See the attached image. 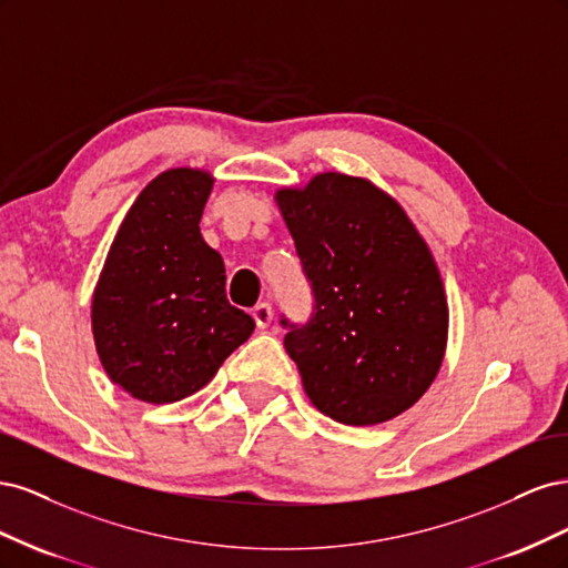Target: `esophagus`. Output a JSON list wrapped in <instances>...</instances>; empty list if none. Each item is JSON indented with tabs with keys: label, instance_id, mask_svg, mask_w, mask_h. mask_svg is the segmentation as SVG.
Returning a JSON list of instances; mask_svg holds the SVG:
<instances>
[{
	"label": "esophagus",
	"instance_id": "esophagus-1",
	"mask_svg": "<svg viewBox=\"0 0 568 568\" xmlns=\"http://www.w3.org/2000/svg\"><path fill=\"white\" fill-rule=\"evenodd\" d=\"M251 315H253V320L257 324V329H265V326H270V322L274 317L270 303H257L253 311H251Z\"/></svg>",
	"mask_w": 568,
	"mask_h": 568
}]
</instances>
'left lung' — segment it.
<instances>
[{"label":"left lung","mask_w":568,"mask_h":568,"mask_svg":"<svg viewBox=\"0 0 568 568\" xmlns=\"http://www.w3.org/2000/svg\"><path fill=\"white\" fill-rule=\"evenodd\" d=\"M313 286V317L284 348L311 403L348 426L403 415L434 384L448 298L403 205L365 178L320 173L274 194Z\"/></svg>","instance_id":"8db88e82"}]
</instances>
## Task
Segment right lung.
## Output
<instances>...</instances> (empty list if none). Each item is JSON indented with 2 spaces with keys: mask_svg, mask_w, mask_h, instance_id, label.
Wrapping results in <instances>:
<instances>
[{
  "mask_svg": "<svg viewBox=\"0 0 568 568\" xmlns=\"http://www.w3.org/2000/svg\"><path fill=\"white\" fill-rule=\"evenodd\" d=\"M213 175L170 168L136 196L92 298V334L109 379L132 398L178 403L209 384L253 334L225 294V263L199 222Z\"/></svg>",
  "mask_w": 568,
  "mask_h": 568,
  "instance_id": "right-lung-1",
  "label": "right lung"
}]
</instances>
